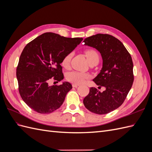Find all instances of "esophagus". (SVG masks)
<instances>
[{
  "label": "esophagus",
  "mask_w": 152,
  "mask_h": 152,
  "mask_svg": "<svg viewBox=\"0 0 152 152\" xmlns=\"http://www.w3.org/2000/svg\"><path fill=\"white\" fill-rule=\"evenodd\" d=\"M73 87H77L78 86H79V84H72Z\"/></svg>",
  "instance_id": "34e87169"
}]
</instances>
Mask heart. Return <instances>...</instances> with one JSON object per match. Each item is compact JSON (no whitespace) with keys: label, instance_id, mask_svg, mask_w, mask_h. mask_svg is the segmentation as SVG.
<instances>
[{"label":"heart","instance_id":"b5f03b06","mask_svg":"<svg viewBox=\"0 0 152 152\" xmlns=\"http://www.w3.org/2000/svg\"><path fill=\"white\" fill-rule=\"evenodd\" d=\"M85 55L87 59V61L89 63L91 61L98 59L99 60V54L96 50L94 49H87L85 51ZM72 57V53H70L65 55L61 61V65L65 68H67L70 66L71 59ZM90 77L89 74L87 73L72 71L68 72L66 75V79L68 81L72 82L73 84H80Z\"/></svg>","mask_w":152,"mask_h":152}]
</instances>
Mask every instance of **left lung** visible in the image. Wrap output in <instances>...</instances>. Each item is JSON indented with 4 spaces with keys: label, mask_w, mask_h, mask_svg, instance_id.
<instances>
[{
    "label": "left lung",
    "mask_w": 152,
    "mask_h": 152,
    "mask_svg": "<svg viewBox=\"0 0 152 152\" xmlns=\"http://www.w3.org/2000/svg\"><path fill=\"white\" fill-rule=\"evenodd\" d=\"M84 42L102 55L103 66L93 81L98 89L104 87L105 90L101 93L91 87L83 103L91 112L107 114L120 107L131 89L134 81L132 58L124 44L112 35L98 34L85 39Z\"/></svg>",
    "instance_id": "obj_1"
}]
</instances>
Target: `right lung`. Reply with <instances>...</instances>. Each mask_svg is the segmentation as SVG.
I'll use <instances>...</instances> for the list:
<instances>
[{
    "label": "right lung",
    "mask_w": 152,
    "mask_h": 152,
    "mask_svg": "<svg viewBox=\"0 0 152 152\" xmlns=\"http://www.w3.org/2000/svg\"><path fill=\"white\" fill-rule=\"evenodd\" d=\"M82 38H67L47 32L34 39L23 50L16 68V77L21 98L28 107L40 113H50L59 108L72 89L64 82L49 86L53 79H64L61 63Z\"/></svg>",
    "instance_id": "right-lung-1"
}]
</instances>
